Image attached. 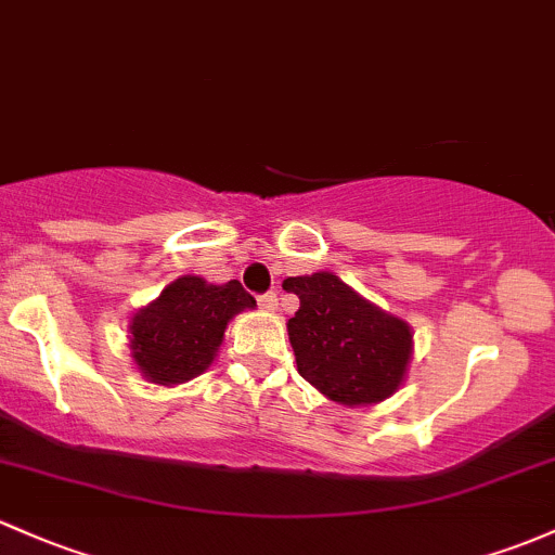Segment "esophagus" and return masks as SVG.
Masks as SVG:
<instances>
[{
  "label": "esophagus",
  "instance_id": "esophagus-1",
  "mask_svg": "<svg viewBox=\"0 0 555 555\" xmlns=\"http://www.w3.org/2000/svg\"><path fill=\"white\" fill-rule=\"evenodd\" d=\"M259 307L264 309V312H275V309H278V294H264V296H261Z\"/></svg>",
  "mask_w": 555,
  "mask_h": 555
}]
</instances>
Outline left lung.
Segmentation results:
<instances>
[{
    "mask_svg": "<svg viewBox=\"0 0 555 555\" xmlns=\"http://www.w3.org/2000/svg\"><path fill=\"white\" fill-rule=\"evenodd\" d=\"M299 296L288 320L296 367L320 395L344 408L384 402L408 378L413 327L367 301L333 272L283 280Z\"/></svg>",
    "mask_w": 555,
    "mask_h": 555,
    "instance_id": "obj_1",
    "label": "left lung"
}]
</instances>
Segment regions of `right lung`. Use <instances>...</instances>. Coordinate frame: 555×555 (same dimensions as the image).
I'll return each mask as SVG.
<instances>
[{
    "label": "right lung",
    "instance_id": "right-lung-1",
    "mask_svg": "<svg viewBox=\"0 0 555 555\" xmlns=\"http://www.w3.org/2000/svg\"><path fill=\"white\" fill-rule=\"evenodd\" d=\"M254 307V296L237 280L217 285L201 275L177 278L129 320L137 371L158 386H177L206 373L230 320Z\"/></svg>",
    "mask_w": 555,
    "mask_h": 555
}]
</instances>
